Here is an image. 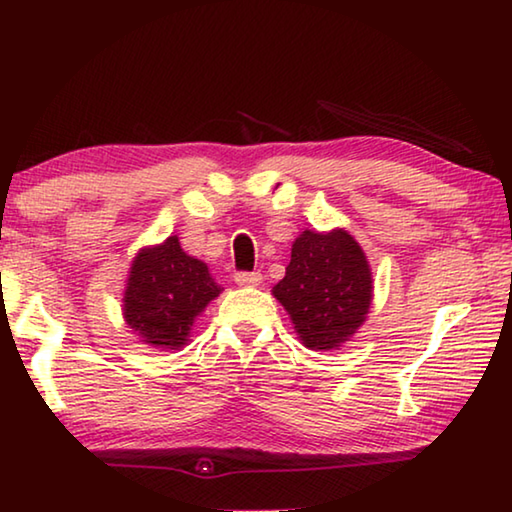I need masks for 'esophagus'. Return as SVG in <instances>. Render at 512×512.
Wrapping results in <instances>:
<instances>
[{"mask_svg": "<svg viewBox=\"0 0 512 512\" xmlns=\"http://www.w3.org/2000/svg\"><path fill=\"white\" fill-rule=\"evenodd\" d=\"M235 282L239 287H257L262 282V273H237Z\"/></svg>", "mask_w": 512, "mask_h": 512, "instance_id": "34e87169", "label": "esophagus"}]
</instances>
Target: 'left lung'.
<instances>
[{
  "instance_id": "obj_1",
  "label": "left lung",
  "mask_w": 512,
  "mask_h": 512,
  "mask_svg": "<svg viewBox=\"0 0 512 512\" xmlns=\"http://www.w3.org/2000/svg\"><path fill=\"white\" fill-rule=\"evenodd\" d=\"M372 271L348 230H305L291 246L287 273L273 296L287 309L298 339L309 350H339L366 323Z\"/></svg>"
}]
</instances>
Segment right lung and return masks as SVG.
I'll return each mask as SVG.
<instances>
[{
	"label": "right lung",
	"mask_w": 512,
	"mask_h": 512,
	"mask_svg": "<svg viewBox=\"0 0 512 512\" xmlns=\"http://www.w3.org/2000/svg\"><path fill=\"white\" fill-rule=\"evenodd\" d=\"M219 293L221 284L207 264L187 255L173 235L133 257L121 311L142 343L180 350L189 343L196 318Z\"/></svg>",
	"instance_id": "add662e5"
}]
</instances>
